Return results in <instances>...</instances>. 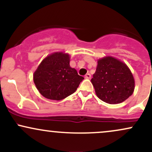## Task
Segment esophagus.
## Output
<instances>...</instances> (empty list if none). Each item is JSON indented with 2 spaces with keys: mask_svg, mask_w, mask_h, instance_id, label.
<instances>
[{
  "mask_svg": "<svg viewBox=\"0 0 152 152\" xmlns=\"http://www.w3.org/2000/svg\"><path fill=\"white\" fill-rule=\"evenodd\" d=\"M91 77V76L90 74H86L85 75V78H87V79H89Z\"/></svg>",
  "mask_w": 152,
  "mask_h": 152,
  "instance_id": "1",
  "label": "esophagus"
}]
</instances>
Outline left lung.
I'll return each mask as SVG.
<instances>
[{
    "mask_svg": "<svg viewBox=\"0 0 152 152\" xmlns=\"http://www.w3.org/2000/svg\"><path fill=\"white\" fill-rule=\"evenodd\" d=\"M91 81L97 96L110 104L124 102L133 94L135 85L128 66L111 56L99 59Z\"/></svg>",
    "mask_w": 152,
    "mask_h": 152,
    "instance_id": "obj_1",
    "label": "left lung"
}]
</instances>
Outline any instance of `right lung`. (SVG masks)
I'll return each instance as SVG.
<instances>
[{
    "instance_id": "obj_1",
    "label": "right lung",
    "mask_w": 152,
    "mask_h": 152,
    "mask_svg": "<svg viewBox=\"0 0 152 152\" xmlns=\"http://www.w3.org/2000/svg\"><path fill=\"white\" fill-rule=\"evenodd\" d=\"M70 56L56 52L41 61L34 74V81L40 94L51 100H62L74 94L84 79L70 66Z\"/></svg>"
}]
</instances>
